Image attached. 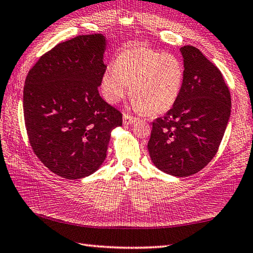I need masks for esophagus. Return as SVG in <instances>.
<instances>
[{
    "instance_id": "34e87169",
    "label": "esophagus",
    "mask_w": 253,
    "mask_h": 253,
    "mask_svg": "<svg viewBox=\"0 0 253 253\" xmlns=\"http://www.w3.org/2000/svg\"><path fill=\"white\" fill-rule=\"evenodd\" d=\"M137 119L135 117L130 116V115L128 114H124L123 115V123L124 125H131V124H134Z\"/></svg>"
}]
</instances>
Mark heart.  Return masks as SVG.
<instances>
[{
  "label": "heart",
  "instance_id": "1",
  "mask_svg": "<svg viewBox=\"0 0 253 253\" xmlns=\"http://www.w3.org/2000/svg\"><path fill=\"white\" fill-rule=\"evenodd\" d=\"M183 79V66L174 55L131 46L118 54L114 68L105 71L100 87L105 99L117 104L130 86L129 94L136 111L160 115L177 102Z\"/></svg>",
  "mask_w": 253,
  "mask_h": 253
}]
</instances>
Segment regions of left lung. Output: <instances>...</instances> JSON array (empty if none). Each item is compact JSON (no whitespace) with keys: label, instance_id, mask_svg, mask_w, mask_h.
Returning a JSON list of instances; mask_svg holds the SVG:
<instances>
[{"label":"left lung","instance_id":"8db88e82","mask_svg":"<svg viewBox=\"0 0 253 253\" xmlns=\"http://www.w3.org/2000/svg\"><path fill=\"white\" fill-rule=\"evenodd\" d=\"M185 79L177 102L153 123L148 151L159 170L188 177L217 154L231 113L230 91L217 66L198 48H180Z\"/></svg>","mask_w":253,"mask_h":253}]
</instances>
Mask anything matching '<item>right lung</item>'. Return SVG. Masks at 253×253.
<instances>
[{"mask_svg":"<svg viewBox=\"0 0 253 253\" xmlns=\"http://www.w3.org/2000/svg\"><path fill=\"white\" fill-rule=\"evenodd\" d=\"M103 34L80 35L45 53L26 76L23 108L30 144L50 171L75 180L107 156L122 114L100 97L106 71Z\"/></svg>","mask_w":253,"mask_h":253,"instance_id":"1","label":"right lung"}]
</instances>
